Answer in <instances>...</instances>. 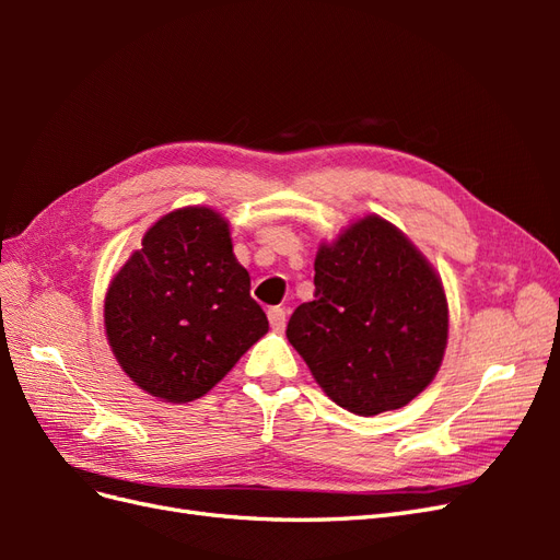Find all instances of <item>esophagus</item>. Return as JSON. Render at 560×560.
Wrapping results in <instances>:
<instances>
[{
    "label": "esophagus",
    "instance_id": "1",
    "mask_svg": "<svg viewBox=\"0 0 560 560\" xmlns=\"http://www.w3.org/2000/svg\"><path fill=\"white\" fill-rule=\"evenodd\" d=\"M268 322H270V327H273V331H282L284 325H287V313H284V308H280V306L270 308V311H268Z\"/></svg>",
    "mask_w": 560,
    "mask_h": 560
}]
</instances>
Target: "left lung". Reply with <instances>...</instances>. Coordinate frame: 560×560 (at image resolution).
I'll list each match as a JSON object with an SVG mask.
<instances>
[{
    "label": "left lung",
    "instance_id": "8db88e82",
    "mask_svg": "<svg viewBox=\"0 0 560 560\" xmlns=\"http://www.w3.org/2000/svg\"><path fill=\"white\" fill-rule=\"evenodd\" d=\"M287 338L325 395L376 416L416 399L442 366L448 301L434 266L378 214L348 224L315 254V301Z\"/></svg>",
    "mask_w": 560,
    "mask_h": 560
}]
</instances>
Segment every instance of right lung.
<instances>
[{
    "label": "right lung",
    "mask_w": 560,
    "mask_h": 560,
    "mask_svg": "<svg viewBox=\"0 0 560 560\" xmlns=\"http://www.w3.org/2000/svg\"><path fill=\"white\" fill-rule=\"evenodd\" d=\"M105 331L147 395L171 404L208 395L268 331L226 217L189 206L149 226L107 287Z\"/></svg>",
    "instance_id": "1"
}]
</instances>
